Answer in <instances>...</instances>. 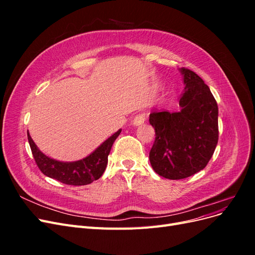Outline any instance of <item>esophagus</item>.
<instances>
[{"label": "esophagus", "mask_w": 255, "mask_h": 255, "mask_svg": "<svg viewBox=\"0 0 255 255\" xmlns=\"http://www.w3.org/2000/svg\"><path fill=\"white\" fill-rule=\"evenodd\" d=\"M144 120H145V114L144 113H139V114H137L135 116V118L133 120V125L134 126H140L144 122Z\"/></svg>", "instance_id": "obj_1"}]
</instances>
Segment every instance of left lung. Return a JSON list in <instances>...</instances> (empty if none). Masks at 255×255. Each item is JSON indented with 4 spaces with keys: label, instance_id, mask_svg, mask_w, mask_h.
<instances>
[{
    "label": "left lung",
    "instance_id": "obj_1",
    "mask_svg": "<svg viewBox=\"0 0 255 255\" xmlns=\"http://www.w3.org/2000/svg\"><path fill=\"white\" fill-rule=\"evenodd\" d=\"M185 90L180 111H155L150 125L155 140L149 158L157 174L182 180L202 170L218 142V105L207 85L198 74L181 68Z\"/></svg>",
    "mask_w": 255,
    "mask_h": 255
}]
</instances>
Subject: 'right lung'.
I'll return each instance as SVG.
<instances>
[{"label":"right lung","instance_id":"add662e5","mask_svg":"<svg viewBox=\"0 0 255 255\" xmlns=\"http://www.w3.org/2000/svg\"><path fill=\"white\" fill-rule=\"evenodd\" d=\"M120 133L121 129L112 135L89 156L78 161H72V163H64V161H58L44 155L37 148L28 133L27 139L36 164L44 175L63 184L81 186V185H88L102 176L107 161H109L107 157H109L112 145Z\"/></svg>","mask_w":255,"mask_h":255}]
</instances>
